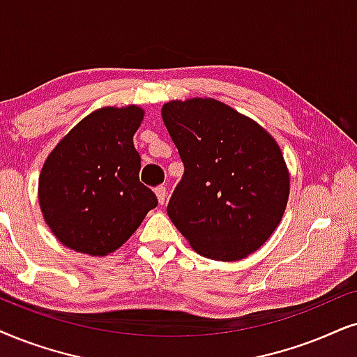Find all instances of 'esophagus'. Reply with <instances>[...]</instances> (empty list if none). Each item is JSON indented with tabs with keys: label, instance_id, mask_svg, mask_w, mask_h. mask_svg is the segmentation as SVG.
<instances>
[{
	"label": "esophagus",
	"instance_id": "obj_1",
	"mask_svg": "<svg viewBox=\"0 0 357 357\" xmlns=\"http://www.w3.org/2000/svg\"><path fill=\"white\" fill-rule=\"evenodd\" d=\"M155 192H156L158 201H160V204H165L166 196H168V191H166V188H165V186H158V188L155 189Z\"/></svg>",
	"mask_w": 357,
	"mask_h": 357
}]
</instances>
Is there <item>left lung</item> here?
<instances>
[{
    "mask_svg": "<svg viewBox=\"0 0 357 357\" xmlns=\"http://www.w3.org/2000/svg\"><path fill=\"white\" fill-rule=\"evenodd\" d=\"M161 116L184 165L166 207L178 231L212 260H241L260 249L290 192L277 142L214 98L168 102Z\"/></svg>",
    "mask_w": 357,
    "mask_h": 357,
    "instance_id": "1",
    "label": "left lung"
}]
</instances>
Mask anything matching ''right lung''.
Wrapping results in <instances>:
<instances>
[{
  "mask_svg": "<svg viewBox=\"0 0 357 357\" xmlns=\"http://www.w3.org/2000/svg\"><path fill=\"white\" fill-rule=\"evenodd\" d=\"M138 107L96 110L47 156L39 176V204L59 241L89 255H107L155 209V192L139 183L142 158L133 135Z\"/></svg>",
  "mask_w": 357,
  "mask_h": 357,
  "instance_id": "1",
  "label": "right lung"
}]
</instances>
